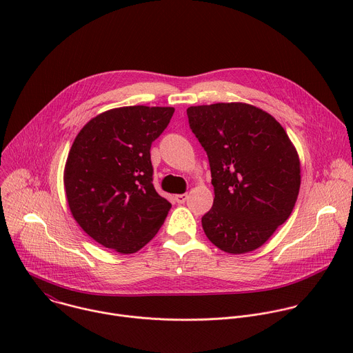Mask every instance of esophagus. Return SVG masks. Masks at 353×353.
I'll return each mask as SVG.
<instances>
[{"mask_svg": "<svg viewBox=\"0 0 353 353\" xmlns=\"http://www.w3.org/2000/svg\"><path fill=\"white\" fill-rule=\"evenodd\" d=\"M174 198H176V203H177V204H184L185 201H187V198H188V195H187V194H179V195H176Z\"/></svg>", "mask_w": 353, "mask_h": 353, "instance_id": "34e87169", "label": "esophagus"}]
</instances>
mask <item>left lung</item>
Segmentation results:
<instances>
[{"label": "left lung", "instance_id": "obj_1", "mask_svg": "<svg viewBox=\"0 0 353 353\" xmlns=\"http://www.w3.org/2000/svg\"><path fill=\"white\" fill-rule=\"evenodd\" d=\"M208 155L214 205L201 218L207 237L230 254L261 247L292 214L300 162L282 125L245 103L187 109Z\"/></svg>", "mask_w": 353, "mask_h": 353}]
</instances>
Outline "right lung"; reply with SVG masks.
<instances>
[{
  "label": "right lung",
  "instance_id": "1",
  "mask_svg": "<svg viewBox=\"0 0 353 353\" xmlns=\"http://www.w3.org/2000/svg\"><path fill=\"white\" fill-rule=\"evenodd\" d=\"M173 113L113 109L92 119L71 146L64 185L72 216L93 240L121 254L152 240L172 208L154 187L150 146Z\"/></svg>",
  "mask_w": 353,
  "mask_h": 353
}]
</instances>
